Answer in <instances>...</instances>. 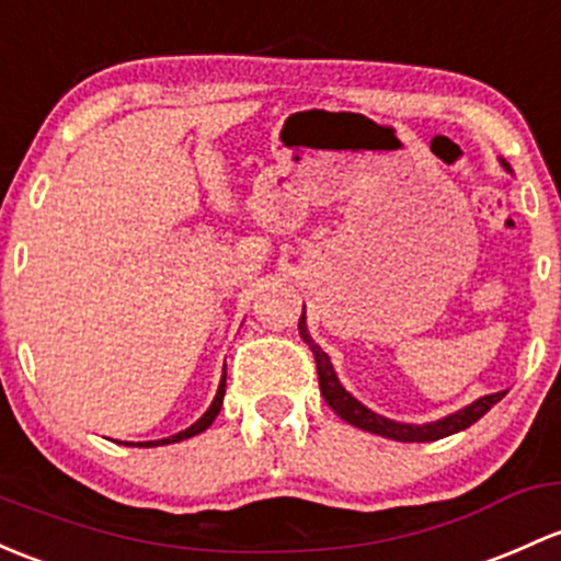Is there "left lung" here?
<instances>
[{"label": "left lung", "mask_w": 561, "mask_h": 561, "mask_svg": "<svg viewBox=\"0 0 561 561\" xmlns=\"http://www.w3.org/2000/svg\"><path fill=\"white\" fill-rule=\"evenodd\" d=\"M503 167H505V163H503ZM505 169H508V167H505ZM298 330H300V339L306 341V346H309L311 355H314L317 376H320V392H322V398L328 400L330 409H333L335 414H339L344 422L355 424V427H359V430H368V433L385 435V438L403 440V444H427V440L446 438V435H454V433H459V430L470 427L473 422H479L481 416L486 414V411L492 409L494 403H500V400L505 398V392L483 394V398L476 400V403H470L468 409L457 411V414L446 416V420L424 424V427L385 420V416H379V414H374L370 409H365L359 400L352 398V394L339 385V379H335V374H333V365H330V357L320 350V346L314 344V341H311L309 330H306L304 314H300V320H298Z\"/></svg>", "instance_id": "8db88e82"}]
</instances>
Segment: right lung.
Listing matches in <instances>:
<instances>
[{
	"label": "right lung",
	"mask_w": 561,
	"mask_h": 561,
	"mask_svg": "<svg viewBox=\"0 0 561 561\" xmlns=\"http://www.w3.org/2000/svg\"><path fill=\"white\" fill-rule=\"evenodd\" d=\"M222 394H226V374H222V379H220V389H217L215 400H211V405H209V409H206V414L202 416V420H198L196 424H191V427H187V430H182V433L172 435V438H163V440H147V444H139V446H163V444H176V440H185V438H193V435L204 433V430L209 427L211 422H215V416L220 414Z\"/></svg>",
	"instance_id": "add662e5"
}]
</instances>
